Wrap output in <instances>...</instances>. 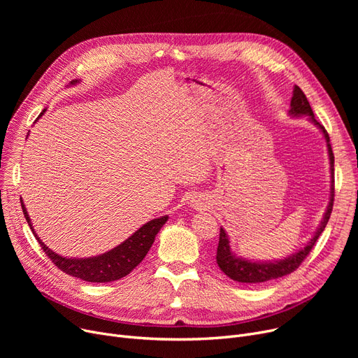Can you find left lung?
Returning a JSON list of instances; mask_svg holds the SVG:
<instances>
[{
	"label": "left lung",
	"instance_id": "1",
	"mask_svg": "<svg viewBox=\"0 0 358 358\" xmlns=\"http://www.w3.org/2000/svg\"><path fill=\"white\" fill-rule=\"evenodd\" d=\"M289 115L292 117H300V116H309L310 122L316 124L319 129L322 130V134L327 141L328 146V155H329V165H331V197L328 208L325 210L324 219L321 220V224H319L317 231L315 232L313 238L306 243L303 248H300L297 252L289 255L285 259H278V261H251L236 257L231 251L229 245V238L228 234L224 232L223 228H220L219 234V245H217V252H216V262L219 268L227 274L229 278L238 281V283H264V281L280 278L283 275H287L293 273L294 270L299 268V266L302 264L303 259L308 257V254L312 251L316 239L319 238L327 227V223L329 220L331 212H332V206H334V154H332V148L329 145V135L325 130V127L319 123L315 119V115L312 111V107L305 96V92L300 90L297 85H294L293 90V97L290 101V110Z\"/></svg>",
	"mask_w": 358,
	"mask_h": 358
}]
</instances>
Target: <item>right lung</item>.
Here are the masks:
<instances>
[{
	"label": "right lung",
	"instance_id": "right-lung-1",
	"mask_svg": "<svg viewBox=\"0 0 358 358\" xmlns=\"http://www.w3.org/2000/svg\"><path fill=\"white\" fill-rule=\"evenodd\" d=\"M77 83H78L77 80L72 81V84H77ZM45 111L46 110L41 113V116H43ZM20 201H22V209H23L24 217L29 223L31 232L34 234L36 239L39 241L42 250L50 258L53 264L64 273L72 277L81 278L84 281H90V283H108V281H115L127 275L138 264H141L142 259L148 254L149 248L152 247L157 234L168 220V216H161L158 219L149 220L134 235L129 236L124 242H122L120 245L101 255L90 257V258H66L53 252L41 241V238L37 236V234L33 229L31 220L29 217V213L26 210V206L22 197H20Z\"/></svg>",
	"mask_w": 358,
	"mask_h": 358
}]
</instances>
